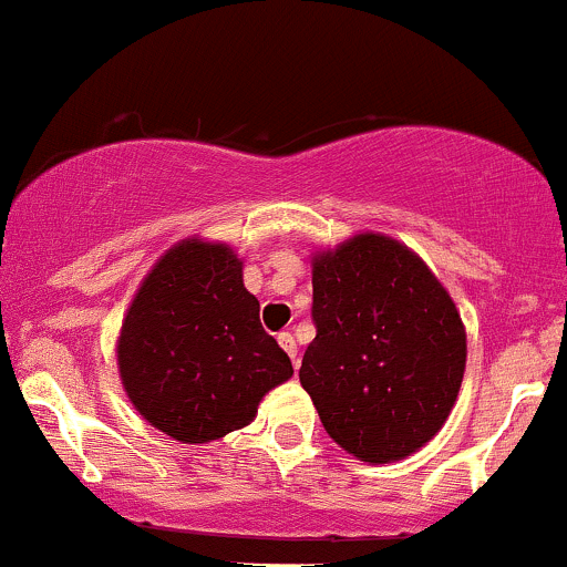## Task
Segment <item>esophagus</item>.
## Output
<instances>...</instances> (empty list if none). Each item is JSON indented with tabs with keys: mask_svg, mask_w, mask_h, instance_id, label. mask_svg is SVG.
Wrapping results in <instances>:
<instances>
[{
	"mask_svg": "<svg viewBox=\"0 0 567 567\" xmlns=\"http://www.w3.org/2000/svg\"><path fill=\"white\" fill-rule=\"evenodd\" d=\"M277 342L282 344L285 353L290 355V361H293V367H299V348H296L293 333H290V331H282V333H279V337H277Z\"/></svg>",
	"mask_w": 567,
	"mask_h": 567,
	"instance_id": "esophagus-1",
	"label": "esophagus"
}]
</instances>
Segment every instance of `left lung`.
Instances as JSON below:
<instances>
[{"mask_svg": "<svg viewBox=\"0 0 567 567\" xmlns=\"http://www.w3.org/2000/svg\"><path fill=\"white\" fill-rule=\"evenodd\" d=\"M312 323L299 378L333 443L385 464L440 432L467 339L424 260L378 234L323 252L312 264Z\"/></svg>", "mask_w": 567, "mask_h": 567, "instance_id": "obj_1", "label": "left lung"}]
</instances>
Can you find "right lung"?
I'll use <instances>...</instances> for the list:
<instances>
[{
    "label": "right lung",
    "mask_w": 567,
    "mask_h": 567,
    "mask_svg": "<svg viewBox=\"0 0 567 567\" xmlns=\"http://www.w3.org/2000/svg\"><path fill=\"white\" fill-rule=\"evenodd\" d=\"M118 372L148 424L208 443L247 426L293 363L260 326L241 260L189 238L143 279L118 337Z\"/></svg>",
    "instance_id": "obj_1"
}]
</instances>
